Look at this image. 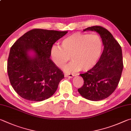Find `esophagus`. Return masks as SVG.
I'll return each instance as SVG.
<instances>
[{
    "instance_id": "34e87169",
    "label": "esophagus",
    "mask_w": 131,
    "mask_h": 131,
    "mask_svg": "<svg viewBox=\"0 0 131 131\" xmlns=\"http://www.w3.org/2000/svg\"><path fill=\"white\" fill-rule=\"evenodd\" d=\"M64 75H65L66 77H69V78H72L73 77L75 76V75L73 74H65Z\"/></svg>"
}]
</instances>
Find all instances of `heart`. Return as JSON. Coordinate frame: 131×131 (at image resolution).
<instances>
[{
	"label": "heart",
	"instance_id": "obj_1",
	"mask_svg": "<svg viewBox=\"0 0 131 131\" xmlns=\"http://www.w3.org/2000/svg\"><path fill=\"white\" fill-rule=\"evenodd\" d=\"M102 49L103 42L100 36L75 33L64 38L61 47L53 45L50 55L52 61L60 68L65 67L70 56L72 61L66 68L67 71H86L97 63Z\"/></svg>",
	"mask_w": 131,
	"mask_h": 131
}]
</instances>
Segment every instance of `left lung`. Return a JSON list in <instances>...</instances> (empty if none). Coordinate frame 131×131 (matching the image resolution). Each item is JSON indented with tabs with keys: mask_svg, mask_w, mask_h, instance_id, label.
Returning <instances> with one entry per match:
<instances>
[{
	"mask_svg": "<svg viewBox=\"0 0 131 131\" xmlns=\"http://www.w3.org/2000/svg\"><path fill=\"white\" fill-rule=\"evenodd\" d=\"M86 30L99 33L104 48L95 65L84 74H80L84 83L78 90L86 99L98 101L108 97L118 86L123 69L122 50L113 35L104 27L94 26L83 30Z\"/></svg>",
	"mask_w": 131,
	"mask_h": 131,
	"instance_id": "left-lung-1",
	"label": "left lung"
}]
</instances>
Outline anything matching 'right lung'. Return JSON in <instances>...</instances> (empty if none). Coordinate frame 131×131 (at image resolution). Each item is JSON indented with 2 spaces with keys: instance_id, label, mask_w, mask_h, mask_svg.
Here are the masks:
<instances>
[{
  "instance_id": "obj_1",
  "label": "right lung",
  "mask_w": 131,
  "mask_h": 131,
  "mask_svg": "<svg viewBox=\"0 0 131 131\" xmlns=\"http://www.w3.org/2000/svg\"><path fill=\"white\" fill-rule=\"evenodd\" d=\"M34 29L20 37L11 47L7 72L11 86L18 95L30 101H41L56 92L64 77L50 59V50L56 41L67 33ZM33 50V57L28 52Z\"/></svg>"
}]
</instances>
